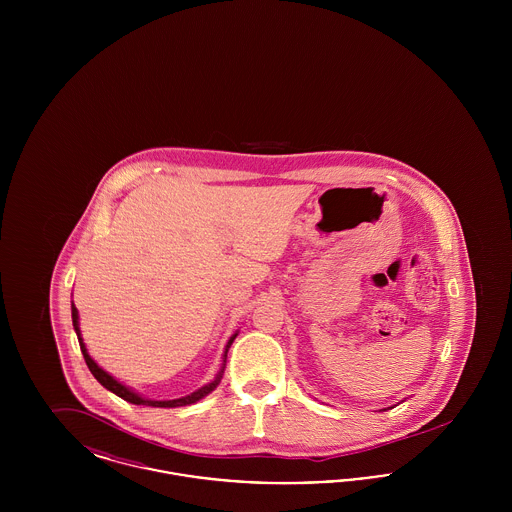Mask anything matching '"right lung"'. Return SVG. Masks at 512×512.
Returning <instances> with one entry per match:
<instances>
[{
  "instance_id": "add662e5",
  "label": "right lung",
  "mask_w": 512,
  "mask_h": 512,
  "mask_svg": "<svg viewBox=\"0 0 512 512\" xmlns=\"http://www.w3.org/2000/svg\"><path fill=\"white\" fill-rule=\"evenodd\" d=\"M71 311H73V326L74 332H76V336H78V343H80V351H82V355H84V361H86V365L90 368V372L94 374V378L98 380L99 384L103 386V388H107L109 391H113L115 395H119L121 399L124 401H128V403H134V405H146V407H163V409H172V407H184V405H192L195 401H199V399H203L205 395H209L211 391L215 390L217 386L220 384V378H222V372H224V365H226V355H228V349H230V345H232V341L236 340V336L238 334H234L228 343H226V349H224V355H222V366H220L219 374L215 376V380L211 382V384H207V386H203V388H199V390L194 391V393H190V395H186V397H180V399H171V401H153V399H146V397H142L140 393H136L134 390H130V388H126L124 384H121L119 380H115L109 372H105L101 366H98V363L88 355V349H86V345H84V341H82V336H80V328H78V311H76V307H71Z\"/></svg>"
}]
</instances>
